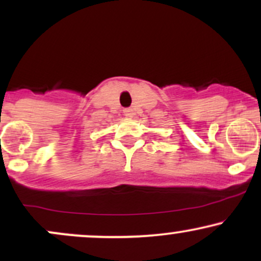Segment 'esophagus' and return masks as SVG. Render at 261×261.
<instances>
[{"label": "esophagus", "instance_id": "esophagus-1", "mask_svg": "<svg viewBox=\"0 0 261 261\" xmlns=\"http://www.w3.org/2000/svg\"><path fill=\"white\" fill-rule=\"evenodd\" d=\"M124 114H125V116H126V118H131V116L134 115V110L133 109H125Z\"/></svg>", "mask_w": 261, "mask_h": 261}]
</instances>
